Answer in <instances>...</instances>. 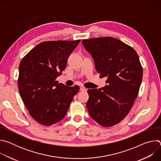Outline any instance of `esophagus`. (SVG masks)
I'll list each match as a JSON object with an SVG mask.
<instances>
[{
    "label": "esophagus",
    "mask_w": 161,
    "mask_h": 161,
    "mask_svg": "<svg viewBox=\"0 0 161 161\" xmlns=\"http://www.w3.org/2000/svg\"><path fill=\"white\" fill-rule=\"evenodd\" d=\"M80 90L81 91V92H85V91H86V90H87V88H86L84 87V86H81L80 88Z\"/></svg>",
    "instance_id": "34e87169"
}]
</instances>
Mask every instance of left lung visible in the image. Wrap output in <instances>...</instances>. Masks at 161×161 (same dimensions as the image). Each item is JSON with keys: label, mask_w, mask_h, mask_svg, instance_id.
<instances>
[{"label": "left lung", "mask_w": 161, "mask_h": 161, "mask_svg": "<svg viewBox=\"0 0 161 161\" xmlns=\"http://www.w3.org/2000/svg\"><path fill=\"white\" fill-rule=\"evenodd\" d=\"M100 78L108 84L88 89L86 108L90 116L103 127L120 122L129 113L143 78V69L136 52L130 46L111 37L83 39Z\"/></svg>", "instance_id": "obj_1"}]
</instances>
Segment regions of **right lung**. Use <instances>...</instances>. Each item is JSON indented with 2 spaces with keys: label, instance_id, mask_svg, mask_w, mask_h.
I'll return each mask as SVG.
<instances>
[{
  "label": "right lung",
  "instance_id": "right-lung-1",
  "mask_svg": "<svg viewBox=\"0 0 161 161\" xmlns=\"http://www.w3.org/2000/svg\"><path fill=\"white\" fill-rule=\"evenodd\" d=\"M81 40L39 43L21 60L18 80L20 97L31 116L50 126L62 120L79 86H67L55 80Z\"/></svg>",
  "mask_w": 161,
  "mask_h": 161
}]
</instances>
